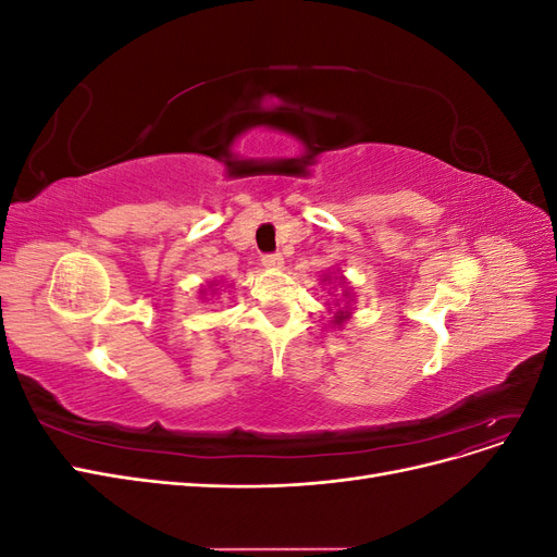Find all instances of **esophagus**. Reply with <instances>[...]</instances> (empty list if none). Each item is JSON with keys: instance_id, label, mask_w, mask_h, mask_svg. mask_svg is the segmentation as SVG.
Segmentation results:
<instances>
[{"instance_id": "esophagus-1", "label": "esophagus", "mask_w": 557, "mask_h": 557, "mask_svg": "<svg viewBox=\"0 0 557 557\" xmlns=\"http://www.w3.org/2000/svg\"><path fill=\"white\" fill-rule=\"evenodd\" d=\"M262 264H264L267 269H281V267H283L281 252H269V256H262Z\"/></svg>"}]
</instances>
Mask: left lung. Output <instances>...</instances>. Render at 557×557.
<instances>
[{
	"label": "left lung",
	"mask_w": 557,
	"mask_h": 557,
	"mask_svg": "<svg viewBox=\"0 0 557 557\" xmlns=\"http://www.w3.org/2000/svg\"><path fill=\"white\" fill-rule=\"evenodd\" d=\"M320 283L327 285L332 301H325L327 311L332 313L327 323L332 327H344L350 315H352V307H356V295H352V288L348 285L346 276L342 274V269H334V272H325Z\"/></svg>",
	"instance_id": "obj_1"
}]
</instances>
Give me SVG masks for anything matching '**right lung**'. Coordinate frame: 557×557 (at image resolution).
I'll use <instances>...</instances> for the list:
<instances>
[{
    "mask_svg": "<svg viewBox=\"0 0 557 557\" xmlns=\"http://www.w3.org/2000/svg\"><path fill=\"white\" fill-rule=\"evenodd\" d=\"M218 285H221V281H209L207 285H201L199 288V299L201 301H209L211 297L218 295Z\"/></svg>",
    "mask_w": 557,
    "mask_h": 557,
    "instance_id": "right-lung-1",
    "label": "right lung"
}]
</instances>
